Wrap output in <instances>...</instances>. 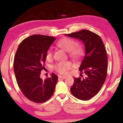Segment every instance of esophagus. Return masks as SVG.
<instances>
[{"label":"esophagus","mask_w":123,"mask_h":123,"mask_svg":"<svg viewBox=\"0 0 123 123\" xmlns=\"http://www.w3.org/2000/svg\"><path fill=\"white\" fill-rule=\"evenodd\" d=\"M58 77L59 78H62V79H65L67 78V77L62 76V75H58Z\"/></svg>","instance_id":"esophagus-1"}]
</instances>
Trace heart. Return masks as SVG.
Here are the masks:
<instances>
[{
	"instance_id": "b5f03b06",
	"label": "heart",
	"mask_w": 123,
	"mask_h": 123,
	"mask_svg": "<svg viewBox=\"0 0 123 123\" xmlns=\"http://www.w3.org/2000/svg\"><path fill=\"white\" fill-rule=\"evenodd\" d=\"M75 42L73 40L69 38H63L58 41V45L63 49L65 51L69 52V54L70 56L78 58L81 55L82 49L81 47L78 45H75ZM53 53L51 49H49L46 53V59H50L51 58ZM72 67V64L69 62H60L56 63L54 69L55 71L62 74H65L67 73L68 70Z\"/></svg>"
}]
</instances>
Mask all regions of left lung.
Returning a JSON list of instances; mask_svg holds the SVG:
<instances>
[{"mask_svg": "<svg viewBox=\"0 0 123 123\" xmlns=\"http://www.w3.org/2000/svg\"><path fill=\"white\" fill-rule=\"evenodd\" d=\"M81 41L85 46V55L79 70L80 76L74 78L70 92L77 98L88 100L100 91L107 76V56L103 41L98 35L82 30L65 35Z\"/></svg>", "mask_w": 123, "mask_h": 123, "instance_id": "obj_1", "label": "left lung"}]
</instances>
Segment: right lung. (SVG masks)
<instances>
[{
    "instance_id": "right-lung-1",
    "label": "right lung",
    "mask_w": 123,
    "mask_h": 123,
    "mask_svg": "<svg viewBox=\"0 0 123 123\" xmlns=\"http://www.w3.org/2000/svg\"><path fill=\"white\" fill-rule=\"evenodd\" d=\"M55 40L52 36L32 35L20 43L15 55L13 67L18 87L25 97L36 103L48 100L58 81V76L54 73L45 80L40 78L46 53Z\"/></svg>"
}]
</instances>
